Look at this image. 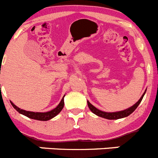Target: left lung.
Listing matches in <instances>:
<instances>
[{
  "mask_svg": "<svg viewBox=\"0 0 158 158\" xmlns=\"http://www.w3.org/2000/svg\"><path fill=\"white\" fill-rule=\"evenodd\" d=\"M146 91H147V89H146L145 92L143 93V94L142 95V97H140V99L137 101V102L135 103L134 105H132V107H129V108L126 109V110H121V111H117V112H105V111H102V110H99V109H97V107H94V105H92V104H91L89 101H87L88 107H89V110H90L91 111L94 113V114H97V115L99 116V117L104 118H106V119H109V120H114V119L122 118H125V117H127V116H129V114H132L134 110L137 108V107L139 106V104H140V102L142 101L143 97Z\"/></svg>",
  "mask_w": 158,
  "mask_h": 158,
  "instance_id": "1",
  "label": "left lung"
}]
</instances>
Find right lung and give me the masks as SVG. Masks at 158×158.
Listing matches in <instances>:
<instances>
[{
    "mask_svg": "<svg viewBox=\"0 0 158 158\" xmlns=\"http://www.w3.org/2000/svg\"><path fill=\"white\" fill-rule=\"evenodd\" d=\"M64 96L62 97L61 102L59 103V104L55 107V108L50 110V111H47V112H33V111H28V110H23V109H20L19 107H18L17 106L15 105L11 101V105L13 106V107H14L15 109H16V110H17L18 112L23 114V115L26 116V117L29 118L35 119V120H39V121H48L50 120V119L53 118L54 117H55L57 114H58L61 111L62 108L64 107Z\"/></svg>",
    "mask_w": 158,
    "mask_h": 158,
    "instance_id": "obj_1",
    "label": "right lung"
}]
</instances>
